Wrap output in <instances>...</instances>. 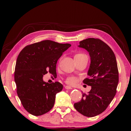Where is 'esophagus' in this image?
Here are the masks:
<instances>
[{
  "instance_id": "obj_1",
  "label": "esophagus",
  "mask_w": 131,
  "mask_h": 131,
  "mask_svg": "<svg viewBox=\"0 0 131 131\" xmlns=\"http://www.w3.org/2000/svg\"><path fill=\"white\" fill-rule=\"evenodd\" d=\"M65 88L66 89H72V87L70 86H66Z\"/></svg>"
}]
</instances>
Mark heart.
<instances>
[{"label": "heart", "mask_w": 131, "mask_h": 131, "mask_svg": "<svg viewBox=\"0 0 131 131\" xmlns=\"http://www.w3.org/2000/svg\"><path fill=\"white\" fill-rule=\"evenodd\" d=\"M82 55V53H78V54H76L75 56H76V55ZM76 79L74 78V77L73 76H70V77H68L67 78V79H66V83H68V84H70V85H73V84H74L76 83Z\"/></svg>", "instance_id": "b5f03b06"}]
</instances>
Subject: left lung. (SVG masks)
<instances>
[{
  "instance_id": "8db88e82",
  "label": "left lung",
  "mask_w": 131,
  "mask_h": 131,
  "mask_svg": "<svg viewBox=\"0 0 131 131\" xmlns=\"http://www.w3.org/2000/svg\"><path fill=\"white\" fill-rule=\"evenodd\" d=\"M78 46L86 50L90 56L89 78L83 82L91 89L87 94L82 92L81 100L74 107L83 116L94 117L102 113L115 96L119 82L117 61L113 51L100 39H86Z\"/></svg>"
}]
</instances>
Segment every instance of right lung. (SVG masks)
<instances>
[{"label":"right lung","instance_id":"obj_1","mask_svg":"<svg viewBox=\"0 0 131 131\" xmlns=\"http://www.w3.org/2000/svg\"><path fill=\"white\" fill-rule=\"evenodd\" d=\"M70 46L46 40L26 46L19 53L14 73L17 92L24 108L32 115L41 116L53 107L56 94L63 86L58 82L48 83L43 77L48 71L57 75V61Z\"/></svg>","mask_w":131,"mask_h":131}]
</instances>
